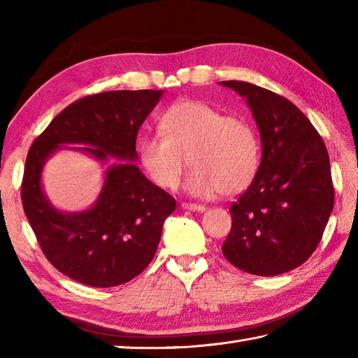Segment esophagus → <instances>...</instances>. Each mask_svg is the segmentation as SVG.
Returning <instances> with one entry per match:
<instances>
[{
	"label": "esophagus",
	"instance_id": "34e87169",
	"mask_svg": "<svg viewBox=\"0 0 358 358\" xmlns=\"http://www.w3.org/2000/svg\"><path fill=\"white\" fill-rule=\"evenodd\" d=\"M181 208L186 209V210H194V212H203L206 210V208L203 206V204H195V203H186L183 201L181 203Z\"/></svg>",
	"mask_w": 358,
	"mask_h": 358
}]
</instances>
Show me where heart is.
<instances>
[{"instance_id":"b5f03b06","label":"heart","mask_w":358,"mask_h":358,"mask_svg":"<svg viewBox=\"0 0 358 358\" xmlns=\"http://www.w3.org/2000/svg\"><path fill=\"white\" fill-rule=\"evenodd\" d=\"M158 127L162 135L138 143L140 164L157 187L177 189L187 164L194 169L186 191L195 196L234 195L252 183L260 141L248 120L200 100H181L162 113Z\"/></svg>"}]
</instances>
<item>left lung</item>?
<instances>
[{"instance_id": "8db88e82", "label": "left lung", "mask_w": 358, "mask_h": 358, "mask_svg": "<svg viewBox=\"0 0 358 358\" xmlns=\"http://www.w3.org/2000/svg\"><path fill=\"white\" fill-rule=\"evenodd\" d=\"M246 98L262 138L252 183L231 204L223 255L262 277L299 268L320 243L334 208L329 155L294 103L246 81H222Z\"/></svg>"}]
</instances>
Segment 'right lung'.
I'll use <instances>...</instances> for the list:
<instances>
[{
  "label": "right lung",
  "mask_w": 358,
  "mask_h": 358,
  "mask_svg": "<svg viewBox=\"0 0 358 358\" xmlns=\"http://www.w3.org/2000/svg\"><path fill=\"white\" fill-rule=\"evenodd\" d=\"M162 90H112L83 96L50 121L29 149L21 183L24 214L52 266L78 283L112 287L131 281L154 258L163 223L175 210L173 196L144 177L132 163L106 172L95 206L63 214L45 199L41 171L62 144L83 148L106 162L109 155L135 162L140 126Z\"/></svg>",
  "instance_id": "add662e5"
}]
</instances>
